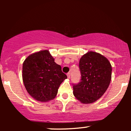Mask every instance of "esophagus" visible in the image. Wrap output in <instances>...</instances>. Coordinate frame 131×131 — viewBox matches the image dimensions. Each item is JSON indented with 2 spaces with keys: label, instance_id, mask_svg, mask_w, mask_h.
Here are the masks:
<instances>
[{
  "label": "esophagus",
  "instance_id": "1",
  "mask_svg": "<svg viewBox=\"0 0 131 131\" xmlns=\"http://www.w3.org/2000/svg\"><path fill=\"white\" fill-rule=\"evenodd\" d=\"M67 77H68V79H70V77H71V74H70V73H67Z\"/></svg>",
  "mask_w": 131,
  "mask_h": 131
}]
</instances>
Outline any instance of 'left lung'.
I'll return each instance as SVG.
<instances>
[{"label": "left lung", "mask_w": 131, "mask_h": 131, "mask_svg": "<svg viewBox=\"0 0 131 131\" xmlns=\"http://www.w3.org/2000/svg\"><path fill=\"white\" fill-rule=\"evenodd\" d=\"M81 79L73 84V94L82 103L97 101L104 94L112 79V65L100 53L89 52L81 58Z\"/></svg>", "instance_id": "obj_1"}]
</instances>
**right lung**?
Masks as SVG:
<instances>
[{
	"instance_id": "obj_1",
	"label": "right lung",
	"mask_w": 131,
	"mask_h": 131,
	"mask_svg": "<svg viewBox=\"0 0 131 131\" xmlns=\"http://www.w3.org/2000/svg\"><path fill=\"white\" fill-rule=\"evenodd\" d=\"M23 81L31 96L40 102L55 98L60 85L67 76L54 61L48 50L29 55L23 64Z\"/></svg>"
}]
</instances>
